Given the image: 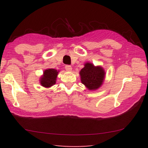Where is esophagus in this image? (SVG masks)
Returning a JSON list of instances; mask_svg holds the SVG:
<instances>
[{
  "label": "esophagus",
  "mask_w": 148,
  "mask_h": 148,
  "mask_svg": "<svg viewBox=\"0 0 148 148\" xmlns=\"http://www.w3.org/2000/svg\"><path fill=\"white\" fill-rule=\"evenodd\" d=\"M65 69L66 70V71L71 72L72 71V66L71 65H66L65 66Z\"/></svg>",
  "instance_id": "1"
}]
</instances>
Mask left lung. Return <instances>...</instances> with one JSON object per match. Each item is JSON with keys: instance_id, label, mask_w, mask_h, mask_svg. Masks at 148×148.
Returning <instances> with one entry per match:
<instances>
[{"instance_id": "obj_1", "label": "left lung", "mask_w": 148, "mask_h": 148, "mask_svg": "<svg viewBox=\"0 0 148 148\" xmlns=\"http://www.w3.org/2000/svg\"><path fill=\"white\" fill-rule=\"evenodd\" d=\"M79 72L81 82L88 90H95L101 87L106 72L100 66H95L92 63H86Z\"/></svg>"}]
</instances>
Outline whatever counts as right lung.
Instances as JSON below:
<instances>
[{
    "label": "right lung",
    "instance_id": "obj_1",
    "mask_svg": "<svg viewBox=\"0 0 148 148\" xmlns=\"http://www.w3.org/2000/svg\"><path fill=\"white\" fill-rule=\"evenodd\" d=\"M58 72L57 70L53 69H48L43 72V75L40 79V83L42 87L49 88L56 83Z\"/></svg>",
    "mask_w": 148,
    "mask_h": 148
}]
</instances>
